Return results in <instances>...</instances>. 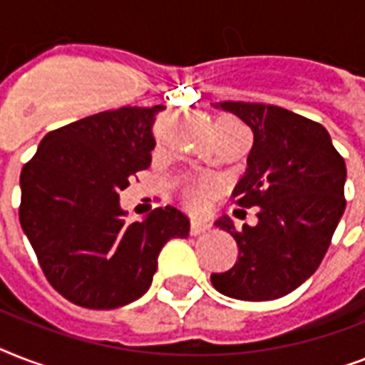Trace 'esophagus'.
I'll return each instance as SVG.
<instances>
[{
  "label": "esophagus",
  "instance_id": "esophagus-1",
  "mask_svg": "<svg viewBox=\"0 0 365 365\" xmlns=\"http://www.w3.org/2000/svg\"><path fill=\"white\" fill-rule=\"evenodd\" d=\"M210 231V223L202 222V220H193L191 222V235H200Z\"/></svg>",
  "mask_w": 365,
  "mask_h": 365
}]
</instances>
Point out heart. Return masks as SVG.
Instances as JSON below:
<instances>
[{
  "mask_svg": "<svg viewBox=\"0 0 365 365\" xmlns=\"http://www.w3.org/2000/svg\"><path fill=\"white\" fill-rule=\"evenodd\" d=\"M214 191H216V183L212 180H200V182L189 185L187 191H185V199H187L189 205L199 208L206 202V197L214 193Z\"/></svg>",
  "mask_w": 365,
  "mask_h": 365,
  "instance_id": "b5f03b06",
  "label": "heart"
}]
</instances>
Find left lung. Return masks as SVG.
<instances>
[{
    "label": "left lung",
    "mask_w": 365,
    "mask_h": 365,
    "mask_svg": "<svg viewBox=\"0 0 365 365\" xmlns=\"http://www.w3.org/2000/svg\"><path fill=\"white\" fill-rule=\"evenodd\" d=\"M254 132L248 168L233 197L257 206V225L237 231L227 216L239 257L229 271L212 272L220 294L242 301H272L311 278L328 252L345 212V160L328 130L294 111L252 102H220Z\"/></svg>",
    "instance_id": "obj_1"
}]
</instances>
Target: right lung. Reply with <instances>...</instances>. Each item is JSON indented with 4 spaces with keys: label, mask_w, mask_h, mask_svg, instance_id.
Listing matches in <instances>:
<instances>
[{
    "label": "right lung",
    "mask_w": 365,
    "mask_h": 365,
    "mask_svg": "<svg viewBox=\"0 0 365 365\" xmlns=\"http://www.w3.org/2000/svg\"><path fill=\"white\" fill-rule=\"evenodd\" d=\"M165 106L119 108L48 132L20 172V225L45 277L85 309L142 297L170 239H187L174 206L128 223L119 205L136 172L151 165L153 123Z\"/></svg>",
    "instance_id": "right-lung-1"
}]
</instances>
